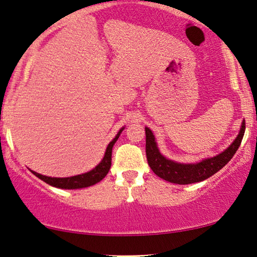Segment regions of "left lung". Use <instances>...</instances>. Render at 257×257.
<instances>
[{
    "instance_id": "1",
    "label": "left lung",
    "mask_w": 257,
    "mask_h": 257,
    "mask_svg": "<svg viewBox=\"0 0 257 257\" xmlns=\"http://www.w3.org/2000/svg\"><path fill=\"white\" fill-rule=\"evenodd\" d=\"M245 121L243 120L236 139L218 156L207 158V160L201 161L197 164H180L166 160L163 155H161L153 132L149 128H146V153L148 164L158 177L168 180L170 183L186 185V184L201 182V180L207 179L218 172L220 169H222L232 160V157L235 155L236 150L240 147L242 139H243Z\"/></svg>"
}]
</instances>
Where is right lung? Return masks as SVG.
Segmentation results:
<instances>
[{
	"instance_id": "obj_1",
	"label": "right lung",
	"mask_w": 257,
	"mask_h": 257,
	"mask_svg": "<svg viewBox=\"0 0 257 257\" xmlns=\"http://www.w3.org/2000/svg\"><path fill=\"white\" fill-rule=\"evenodd\" d=\"M122 128L120 132L117 133V135L115 136V139L108 144L106 154H104L103 160L100 162L99 165H96L95 168L91 170L89 172L82 173V175L73 176V177H67V178H52V177L43 176L39 173L31 171L35 176H37L39 179H42L43 182L48 183L49 185H52L55 187H59V189H67V190H74V189H82V187L92 186L94 184L99 183L100 180H102L106 175L109 171L110 165H111V149L113 146L116 142L118 136L122 133Z\"/></svg>"
}]
</instances>
